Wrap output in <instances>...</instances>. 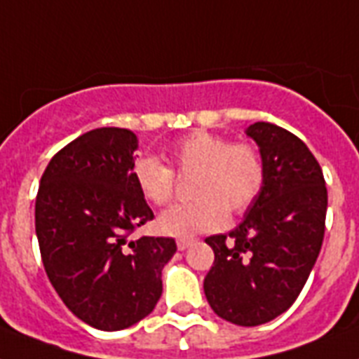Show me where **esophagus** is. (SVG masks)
Returning a JSON list of instances; mask_svg holds the SVG:
<instances>
[{"instance_id": "obj_1", "label": "esophagus", "mask_w": 359, "mask_h": 359, "mask_svg": "<svg viewBox=\"0 0 359 359\" xmlns=\"http://www.w3.org/2000/svg\"><path fill=\"white\" fill-rule=\"evenodd\" d=\"M176 243H177V249H180V251H185V249H187V247L193 243V240H189V238H180Z\"/></svg>"}]
</instances>
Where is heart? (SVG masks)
I'll return each instance as SVG.
<instances>
[{"mask_svg": "<svg viewBox=\"0 0 359 359\" xmlns=\"http://www.w3.org/2000/svg\"><path fill=\"white\" fill-rule=\"evenodd\" d=\"M170 166L149 155L133 163V180L144 198L154 205L168 204L174 196V172L194 174L193 202L176 204L161 213L159 230L174 238H193L221 229L229 215L249 210L264 187L266 163L251 142H230L211 130H193L166 149Z\"/></svg>", "mask_w": 359, "mask_h": 359, "instance_id": "obj_1", "label": "heart"}]
</instances>
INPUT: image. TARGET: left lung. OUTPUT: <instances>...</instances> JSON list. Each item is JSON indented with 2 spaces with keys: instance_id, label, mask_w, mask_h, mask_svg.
I'll return each mask as SVG.
<instances>
[{
  "instance_id": "1",
  "label": "left lung",
  "mask_w": 359,
  "mask_h": 359,
  "mask_svg": "<svg viewBox=\"0 0 359 359\" xmlns=\"http://www.w3.org/2000/svg\"><path fill=\"white\" fill-rule=\"evenodd\" d=\"M266 163V180L245 217L229 234L205 238L215 252L204 279L208 304L224 320L260 326L302 292L320 252L327 191L309 148L279 125L247 127Z\"/></svg>"
}]
</instances>
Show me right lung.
Listing matches in <instances>:
<instances>
[{"instance_id":"right-lung-1","label":"right lung","mask_w":359,"mask_h":359,"mask_svg":"<svg viewBox=\"0 0 359 359\" xmlns=\"http://www.w3.org/2000/svg\"><path fill=\"white\" fill-rule=\"evenodd\" d=\"M136 148L135 133L119 127L74 138L52 157L35 200L50 283L73 315L102 332L133 326L155 309L161 273L176 252L172 238H130L154 219L133 180Z\"/></svg>"}]
</instances>
